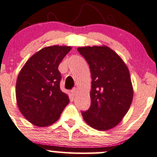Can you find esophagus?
<instances>
[{
  "instance_id": "34e87169",
  "label": "esophagus",
  "mask_w": 157,
  "mask_h": 157,
  "mask_svg": "<svg viewBox=\"0 0 157 157\" xmlns=\"http://www.w3.org/2000/svg\"><path fill=\"white\" fill-rule=\"evenodd\" d=\"M71 92H72V95L75 96L77 94H78V88H74L72 90V91H71Z\"/></svg>"
}]
</instances>
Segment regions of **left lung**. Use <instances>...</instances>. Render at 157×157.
Listing matches in <instances>:
<instances>
[{"mask_svg":"<svg viewBox=\"0 0 157 157\" xmlns=\"http://www.w3.org/2000/svg\"><path fill=\"white\" fill-rule=\"evenodd\" d=\"M89 65L91 75V107L82 114L98 131L117 126L128 113L133 89L129 69L121 58L107 46L78 47Z\"/></svg>","mask_w":157,"mask_h":157,"instance_id":"1","label":"left lung"}]
</instances>
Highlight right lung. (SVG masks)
<instances>
[{
	"mask_svg": "<svg viewBox=\"0 0 157 157\" xmlns=\"http://www.w3.org/2000/svg\"><path fill=\"white\" fill-rule=\"evenodd\" d=\"M71 46L44 47L26 61L16 83L18 108L26 120L37 127L55 123L69 104L68 94L60 89L59 65Z\"/></svg>",
	"mask_w": 157,
	"mask_h": 157,
	"instance_id": "1",
	"label": "right lung"
}]
</instances>
